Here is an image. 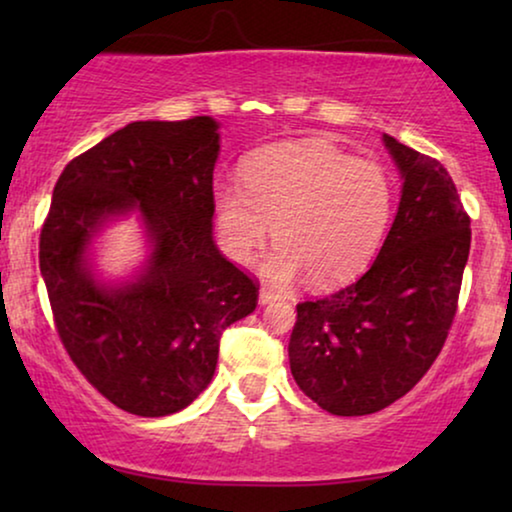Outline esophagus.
Returning a JSON list of instances; mask_svg holds the SVG:
<instances>
[{
    "mask_svg": "<svg viewBox=\"0 0 512 512\" xmlns=\"http://www.w3.org/2000/svg\"><path fill=\"white\" fill-rule=\"evenodd\" d=\"M275 300H279V296H277L275 291L265 289V286H263L261 291H258V303H261V305H270V303H275Z\"/></svg>",
    "mask_w": 512,
    "mask_h": 512,
    "instance_id": "esophagus-1",
    "label": "esophagus"
}]
</instances>
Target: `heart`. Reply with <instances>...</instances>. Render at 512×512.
Here are the masks:
<instances>
[{
	"mask_svg": "<svg viewBox=\"0 0 512 512\" xmlns=\"http://www.w3.org/2000/svg\"><path fill=\"white\" fill-rule=\"evenodd\" d=\"M242 179L212 188L216 233L223 251L247 265L272 223L277 247L261 270L275 284L303 275L317 289L345 284L373 261L387 235L394 184L370 160L324 144H282L251 156Z\"/></svg>",
	"mask_w": 512,
	"mask_h": 512,
	"instance_id": "obj_1",
	"label": "heart"
}]
</instances>
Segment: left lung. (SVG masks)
<instances>
[{
  "mask_svg": "<svg viewBox=\"0 0 512 512\" xmlns=\"http://www.w3.org/2000/svg\"><path fill=\"white\" fill-rule=\"evenodd\" d=\"M401 200L373 265L333 296L300 303L291 375L321 410L373 415L408 394L443 349L471 249V219L438 160L382 137Z\"/></svg>",
  "mask_w": 512,
  "mask_h": 512,
  "instance_id": "1",
  "label": "left lung"
}]
</instances>
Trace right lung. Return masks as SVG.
I'll return each mask as SVG.
<instances>
[{
	"instance_id": "obj_1",
	"label": "right lung",
	"mask_w": 512,
	"mask_h": 512,
	"mask_svg": "<svg viewBox=\"0 0 512 512\" xmlns=\"http://www.w3.org/2000/svg\"><path fill=\"white\" fill-rule=\"evenodd\" d=\"M212 116L135 121L74 158L53 188L39 268L76 368L139 417L184 410L212 382L221 333L258 289L212 237L221 151ZM135 215L147 254L128 278L96 270V237Z\"/></svg>"
}]
</instances>
